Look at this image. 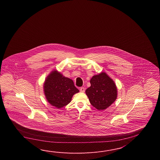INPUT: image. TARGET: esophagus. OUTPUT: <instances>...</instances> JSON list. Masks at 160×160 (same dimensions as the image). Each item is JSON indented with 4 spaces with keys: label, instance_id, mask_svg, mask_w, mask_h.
<instances>
[{
    "label": "esophagus",
    "instance_id": "1",
    "mask_svg": "<svg viewBox=\"0 0 160 160\" xmlns=\"http://www.w3.org/2000/svg\"><path fill=\"white\" fill-rule=\"evenodd\" d=\"M85 91V89L84 88H83V87H82L80 88V92H84Z\"/></svg>",
    "mask_w": 160,
    "mask_h": 160
}]
</instances>
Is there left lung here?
<instances>
[{"label":"left lung","mask_w":160,"mask_h":160,"mask_svg":"<svg viewBox=\"0 0 160 160\" xmlns=\"http://www.w3.org/2000/svg\"><path fill=\"white\" fill-rule=\"evenodd\" d=\"M91 86L86 94L92 106L99 110L107 109L116 101L117 88L114 82L105 72L94 75L90 79Z\"/></svg>","instance_id":"8db88e82"}]
</instances>
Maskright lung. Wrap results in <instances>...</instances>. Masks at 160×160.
Here are the masks:
<instances>
[{
    "instance_id": "1",
    "label": "right lung",
    "mask_w": 160,
    "mask_h": 160,
    "mask_svg": "<svg viewBox=\"0 0 160 160\" xmlns=\"http://www.w3.org/2000/svg\"><path fill=\"white\" fill-rule=\"evenodd\" d=\"M44 93L48 103L60 109L71 102L74 94L78 92L74 82L57 70L50 72L45 79Z\"/></svg>"
}]
</instances>
